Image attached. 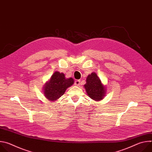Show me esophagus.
Returning <instances> with one entry per match:
<instances>
[{
    "label": "esophagus",
    "mask_w": 152,
    "mask_h": 152,
    "mask_svg": "<svg viewBox=\"0 0 152 152\" xmlns=\"http://www.w3.org/2000/svg\"><path fill=\"white\" fill-rule=\"evenodd\" d=\"M80 83V80H76L75 81V85L76 86H79Z\"/></svg>",
    "instance_id": "obj_1"
}]
</instances>
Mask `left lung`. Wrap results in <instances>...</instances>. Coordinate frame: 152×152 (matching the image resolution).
Wrapping results in <instances>:
<instances>
[{
    "label": "left lung",
    "instance_id": "1",
    "mask_svg": "<svg viewBox=\"0 0 152 152\" xmlns=\"http://www.w3.org/2000/svg\"><path fill=\"white\" fill-rule=\"evenodd\" d=\"M86 82L84 87L88 96L94 100H102L104 96L105 89L97 75L92 73L88 75Z\"/></svg>",
    "mask_w": 152,
    "mask_h": 152
}]
</instances>
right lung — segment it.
Returning <instances> with one entry per match:
<instances>
[{"label": "right lung", "mask_w": 152, "mask_h": 152, "mask_svg": "<svg viewBox=\"0 0 152 152\" xmlns=\"http://www.w3.org/2000/svg\"><path fill=\"white\" fill-rule=\"evenodd\" d=\"M73 83V78L66 79L64 73L56 72L51 77L49 82L46 83L44 88L45 95L49 100H56L61 97L66 89Z\"/></svg>", "instance_id": "1"}]
</instances>
